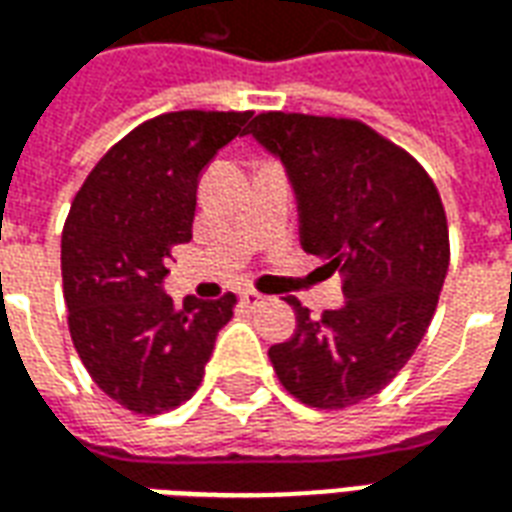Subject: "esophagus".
Returning a JSON list of instances; mask_svg holds the SVG:
<instances>
[{"mask_svg": "<svg viewBox=\"0 0 512 512\" xmlns=\"http://www.w3.org/2000/svg\"><path fill=\"white\" fill-rule=\"evenodd\" d=\"M241 301H244L249 310H257V307H263V304H266L268 296L257 293V290H244V293H241Z\"/></svg>", "mask_w": 512, "mask_h": 512, "instance_id": "34e87169", "label": "esophagus"}]
</instances>
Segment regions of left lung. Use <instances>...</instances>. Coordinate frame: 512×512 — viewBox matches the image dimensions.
<instances>
[{
  "mask_svg": "<svg viewBox=\"0 0 512 512\" xmlns=\"http://www.w3.org/2000/svg\"><path fill=\"white\" fill-rule=\"evenodd\" d=\"M252 134L285 164L304 252L343 271L345 304L312 321L299 299L296 332L268 348L290 395L345 408L400 373L439 304L450 233L439 189L403 147L345 117L263 112Z\"/></svg>",
  "mask_w": 512,
  "mask_h": 512,
  "instance_id": "left-lung-1",
  "label": "left lung"
}]
</instances>
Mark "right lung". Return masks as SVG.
Listing matches in <instances>:
<instances>
[{
	"mask_svg": "<svg viewBox=\"0 0 512 512\" xmlns=\"http://www.w3.org/2000/svg\"><path fill=\"white\" fill-rule=\"evenodd\" d=\"M252 112H169L123 136L76 194L62 230V293L87 373L136 414L186 403L235 296L183 307L164 293L172 246L191 238L202 169Z\"/></svg>",
	"mask_w": 512,
	"mask_h": 512,
	"instance_id": "add662e5",
	"label": "right lung"
}]
</instances>
